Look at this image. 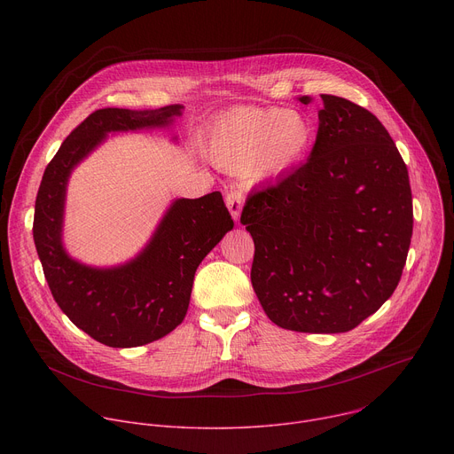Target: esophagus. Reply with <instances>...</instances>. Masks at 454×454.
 <instances>
[{"mask_svg": "<svg viewBox=\"0 0 454 454\" xmlns=\"http://www.w3.org/2000/svg\"><path fill=\"white\" fill-rule=\"evenodd\" d=\"M244 190L240 188H231L228 193H226V207L233 217V221H239L240 217V212H242V207H244Z\"/></svg>", "mask_w": 454, "mask_h": 454, "instance_id": "1", "label": "esophagus"}]
</instances>
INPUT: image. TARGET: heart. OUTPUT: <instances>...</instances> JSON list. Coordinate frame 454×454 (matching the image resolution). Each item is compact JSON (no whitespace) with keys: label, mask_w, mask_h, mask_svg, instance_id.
<instances>
[{"label":"heart","mask_w":454,"mask_h":454,"mask_svg":"<svg viewBox=\"0 0 454 454\" xmlns=\"http://www.w3.org/2000/svg\"><path fill=\"white\" fill-rule=\"evenodd\" d=\"M312 140V121L300 111L235 107L214 120L205 145L212 163L223 170L270 177L300 163Z\"/></svg>","instance_id":"b5f03b06"}]
</instances>
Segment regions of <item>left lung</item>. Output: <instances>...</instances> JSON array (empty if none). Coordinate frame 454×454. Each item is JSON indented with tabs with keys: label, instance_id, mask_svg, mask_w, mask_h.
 Wrapping results in <instances>:
<instances>
[{
	"label": "left lung",
	"instance_id": "left-lung-1",
	"mask_svg": "<svg viewBox=\"0 0 454 454\" xmlns=\"http://www.w3.org/2000/svg\"><path fill=\"white\" fill-rule=\"evenodd\" d=\"M321 100L309 160L249 193L240 223L254 242L251 284L268 317L287 331L336 334L399 286L413 203L406 163L377 116L341 97Z\"/></svg>",
	"mask_w": 454,
	"mask_h": 454
}]
</instances>
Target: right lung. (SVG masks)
Listing matches in <instances>:
<instances>
[{
    "label": "right lung",
    "mask_w": 454,
    "mask_h": 454,
    "mask_svg": "<svg viewBox=\"0 0 454 454\" xmlns=\"http://www.w3.org/2000/svg\"><path fill=\"white\" fill-rule=\"evenodd\" d=\"M181 109L177 104L151 111L97 109L62 142L43 174L34 242L44 278L60 310L107 347H140L172 333L186 314L198 266L233 228V221L221 192L200 200H177L133 262L93 270L72 261L60 244L67 181L106 133L168 125Z\"/></svg>",
    "instance_id": "obj_1"
}]
</instances>
